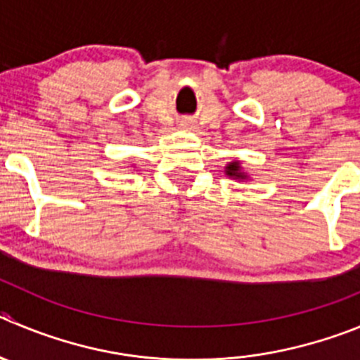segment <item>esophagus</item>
Here are the masks:
<instances>
[{
    "label": "esophagus",
    "mask_w": 360,
    "mask_h": 360,
    "mask_svg": "<svg viewBox=\"0 0 360 360\" xmlns=\"http://www.w3.org/2000/svg\"><path fill=\"white\" fill-rule=\"evenodd\" d=\"M179 127H181V129H184V131H191L193 127H195V124L191 122V119H181L179 120Z\"/></svg>",
    "instance_id": "obj_1"
}]
</instances>
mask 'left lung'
Instances as JSON below:
<instances>
[{"label": "left lung", "instance_id": "8db88e82", "mask_svg": "<svg viewBox=\"0 0 360 360\" xmlns=\"http://www.w3.org/2000/svg\"><path fill=\"white\" fill-rule=\"evenodd\" d=\"M226 176L236 181H248V174L243 170L240 160H233L226 165Z\"/></svg>", "mask_w": 360, "mask_h": 360}]
</instances>
